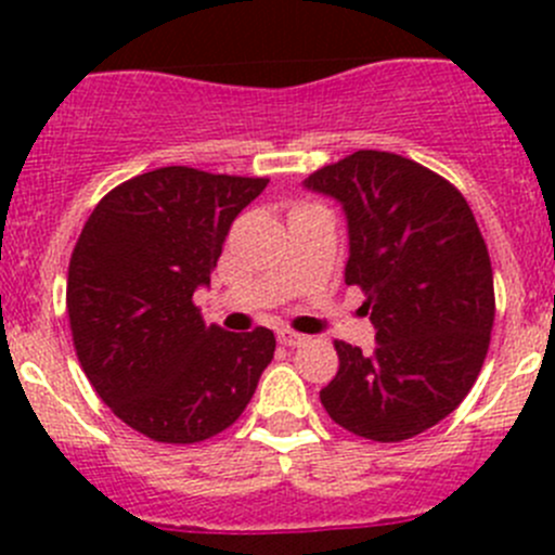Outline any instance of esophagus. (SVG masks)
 I'll list each match as a JSON object with an SVG mask.
<instances>
[{
  "mask_svg": "<svg viewBox=\"0 0 555 555\" xmlns=\"http://www.w3.org/2000/svg\"><path fill=\"white\" fill-rule=\"evenodd\" d=\"M279 344L300 346V344H306V335L295 333V330H279Z\"/></svg>",
  "mask_w": 555,
  "mask_h": 555,
  "instance_id": "esophagus-1",
  "label": "esophagus"
}]
</instances>
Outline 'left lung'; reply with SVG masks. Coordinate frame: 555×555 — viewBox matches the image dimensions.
Returning a JSON list of instances; mask_svg holds the SVG:
<instances>
[{"label": "left lung", "instance_id": "1", "mask_svg": "<svg viewBox=\"0 0 555 555\" xmlns=\"http://www.w3.org/2000/svg\"><path fill=\"white\" fill-rule=\"evenodd\" d=\"M304 184L344 206L346 284L365 293L378 340L373 354L335 340L340 365L319 400L365 440L416 438L456 411L489 351L494 273L473 209L449 179L378 150Z\"/></svg>", "mask_w": 555, "mask_h": 555}]
</instances>
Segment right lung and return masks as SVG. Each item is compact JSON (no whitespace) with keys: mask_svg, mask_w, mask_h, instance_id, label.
Wrapping results in <instances>:
<instances>
[{"mask_svg":"<svg viewBox=\"0 0 555 555\" xmlns=\"http://www.w3.org/2000/svg\"><path fill=\"white\" fill-rule=\"evenodd\" d=\"M266 177L164 166L104 195L66 279L77 360L120 422L155 443H198L231 427L273 360L268 327L228 333L193 293Z\"/></svg>","mask_w":555,"mask_h":555,"instance_id":"right-lung-1","label":"right lung"}]
</instances>
